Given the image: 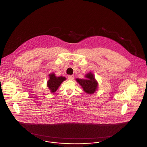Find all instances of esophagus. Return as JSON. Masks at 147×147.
<instances>
[{"mask_svg":"<svg viewBox=\"0 0 147 147\" xmlns=\"http://www.w3.org/2000/svg\"><path fill=\"white\" fill-rule=\"evenodd\" d=\"M74 76H68V79H69V80H73L74 79Z\"/></svg>","mask_w":147,"mask_h":147,"instance_id":"obj_1","label":"esophagus"}]
</instances>
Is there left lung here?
<instances>
[{
    "instance_id": "1",
    "label": "left lung",
    "mask_w": 147,
    "mask_h": 147,
    "mask_svg": "<svg viewBox=\"0 0 147 147\" xmlns=\"http://www.w3.org/2000/svg\"><path fill=\"white\" fill-rule=\"evenodd\" d=\"M85 77L86 79H76V81L80 84L83 89L86 93L88 94H92L97 90L98 87V82L96 80L94 74L90 72Z\"/></svg>"
}]
</instances>
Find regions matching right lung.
Wrapping results in <instances>:
<instances>
[{
	"mask_svg": "<svg viewBox=\"0 0 147 147\" xmlns=\"http://www.w3.org/2000/svg\"><path fill=\"white\" fill-rule=\"evenodd\" d=\"M49 79L47 82V86L51 92H55L60 85L66 78L63 77H56L55 73L49 74Z\"/></svg>",
	"mask_w": 147,
	"mask_h": 147,
	"instance_id": "add662e5",
	"label": "right lung"
}]
</instances>
